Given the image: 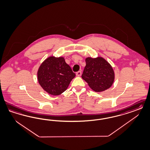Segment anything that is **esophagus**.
<instances>
[{
    "label": "esophagus",
    "instance_id": "1",
    "mask_svg": "<svg viewBox=\"0 0 150 150\" xmlns=\"http://www.w3.org/2000/svg\"><path fill=\"white\" fill-rule=\"evenodd\" d=\"M81 74H82V72H81V71H78V72L76 73V75H77V76H78V77L81 76Z\"/></svg>",
    "mask_w": 150,
    "mask_h": 150
}]
</instances>
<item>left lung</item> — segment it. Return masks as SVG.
Instances as JSON below:
<instances>
[{
	"label": "left lung",
	"instance_id": "1",
	"mask_svg": "<svg viewBox=\"0 0 150 150\" xmlns=\"http://www.w3.org/2000/svg\"><path fill=\"white\" fill-rule=\"evenodd\" d=\"M86 62L82 78L92 89L101 92L111 87L114 81L115 74L111 65L104 58L87 57Z\"/></svg>",
	"mask_w": 150,
	"mask_h": 150
}]
</instances>
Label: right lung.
<instances>
[{
    "instance_id": "obj_1",
    "label": "right lung",
    "mask_w": 150,
    "mask_h": 150,
    "mask_svg": "<svg viewBox=\"0 0 150 150\" xmlns=\"http://www.w3.org/2000/svg\"><path fill=\"white\" fill-rule=\"evenodd\" d=\"M76 74L62 57L51 56L40 65L38 79L44 91L53 96L64 92Z\"/></svg>"
}]
</instances>
